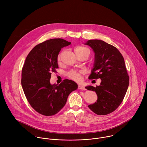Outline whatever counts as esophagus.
Instances as JSON below:
<instances>
[{"mask_svg": "<svg viewBox=\"0 0 147 147\" xmlns=\"http://www.w3.org/2000/svg\"><path fill=\"white\" fill-rule=\"evenodd\" d=\"M78 88L80 89V90H86L85 87H84V86H81V85H78Z\"/></svg>", "mask_w": 147, "mask_h": 147, "instance_id": "obj_1", "label": "esophagus"}]
</instances>
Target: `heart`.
Masks as SVG:
<instances>
[{
	"instance_id": "1",
	"label": "heart",
	"mask_w": 147,
	"mask_h": 147,
	"mask_svg": "<svg viewBox=\"0 0 147 147\" xmlns=\"http://www.w3.org/2000/svg\"><path fill=\"white\" fill-rule=\"evenodd\" d=\"M75 52L76 54H84V53H88L90 55V50L84 47H77L75 48ZM61 53L57 57V61L59 63L61 61ZM82 71H78L76 70H71L67 73V76L75 81H79L81 78V74H82Z\"/></svg>"
}]
</instances>
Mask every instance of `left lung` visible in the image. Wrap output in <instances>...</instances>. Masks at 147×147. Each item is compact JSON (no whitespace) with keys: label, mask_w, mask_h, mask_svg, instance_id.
I'll return each mask as SVG.
<instances>
[{"label":"left lung","mask_w":147,"mask_h":147,"mask_svg":"<svg viewBox=\"0 0 147 147\" xmlns=\"http://www.w3.org/2000/svg\"><path fill=\"white\" fill-rule=\"evenodd\" d=\"M85 44L95 53L94 68L89 79H101L100 86L86 87L95 91L98 96L96 102L88 108L98 115H107L119 107L129 87V76L124 60L116 47L102 40L90 39Z\"/></svg>","instance_id":"8db88e82"}]
</instances>
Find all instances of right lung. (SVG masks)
<instances>
[{
    "instance_id": "1",
    "label": "right lung",
    "mask_w": 147,
    "mask_h": 147,
    "mask_svg": "<svg viewBox=\"0 0 147 147\" xmlns=\"http://www.w3.org/2000/svg\"><path fill=\"white\" fill-rule=\"evenodd\" d=\"M71 44L54 38L36 45L26 57L22 69V86L31 107L44 116H53L64 107L69 95L77 89V84L65 79L60 84H51L52 72L59 68L57 56L61 49Z\"/></svg>"
}]
</instances>
